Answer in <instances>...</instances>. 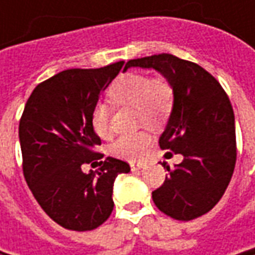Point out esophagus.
<instances>
[{
    "label": "esophagus",
    "mask_w": 255,
    "mask_h": 255,
    "mask_svg": "<svg viewBox=\"0 0 255 255\" xmlns=\"http://www.w3.org/2000/svg\"><path fill=\"white\" fill-rule=\"evenodd\" d=\"M143 166H144L143 163H130V169H132V171L140 170Z\"/></svg>",
    "instance_id": "obj_1"
}]
</instances>
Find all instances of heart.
I'll return each instance as SVG.
<instances>
[{
  "mask_svg": "<svg viewBox=\"0 0 255 255\" xmlns=\"http://www.w3.org/2000/svg\"><path fill=\"white\" fill-rule=\"evenodd\" d=\"M113 103L119 106L136 108V122L149 128H159L169 119L174 108L173 85L164 78H154L143 74H125L116 79L109 89ZM111 112L105 103H98L92 111V128L102 137L111 134ZM152 137L146 130L118 137L109 146L115 157L134 162L149 150Z\"/></svg>",
  "mask_w": 255,
  "mask_h": 255,
  "instance_id": "obj_1",
  "label": "heart"
}]
</instances>
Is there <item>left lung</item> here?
Masks as SVG:
<instances>
[{"instance_id": "8db88e82", "label": "left lung", "mask_w": 255, "mask_h": 255, "mask_svg": "<svg viewBox=\"0 0 255 255\" xmlns=\"http://www.w3.org/2000/svg\"><path fill=\"white\" fill-rule=\"evenodd\" d=\"M132 66L160 72L174 89V108L159 144L184 159L173 170L163 162L169 173L152 193L153 201L174 220L197 219L220 201L234 171L237 147L230 99L200 65L174 55L130 59L125 69Z\"/></svg>"}]
</instances>
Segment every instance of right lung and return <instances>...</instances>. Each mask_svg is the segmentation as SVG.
Segmentation results:
<instances>
[{
    "instance_id": "add662e5",
    "label": "right lung",
    "mask_w": 255,
    "mask_h": 255,
    "mask_svg": "<svg viewBox=\"0 0 255 255\" xmlns=\"http://www.w3.org/2000/svg\"><path fill=\"white\" fill-rule=\"evenodd\" d=\"M123 61L98 69H66L35 88L19 121L24 177L42 210L64 229L89 231L109 219L113 183L129 173L123 160L106 157L98 171L82 166L101 159L92 111L121 72Z\"/></svg>"
}]
</instances>
